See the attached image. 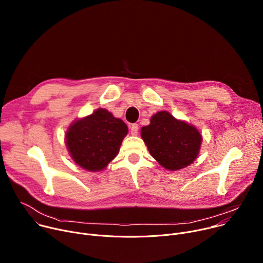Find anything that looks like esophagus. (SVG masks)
<instances>
[{
	"mask_svg": "<svg viewBox=\"0 0 263 263\" xmlns=\"http://www.w3.org/2000/svg\"><path fill=\"white\" fill-rule=\"evenodd\" d=\"M130 132H131L132 135H137V133H138V125H136V124L131 125Z\"/></svg>",
	"mask_w": 263,
	"mask_h": 263,
	"instance_id": "obj_1",
	"label": "esophagus"
}]
</instances>
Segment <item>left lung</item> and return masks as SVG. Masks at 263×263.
Listing matches in <instances>:
<instances>
[{
    "label": "left lung",
    "mask_w": 263,
    "mask_h": 263,
    "mask_svg": "<svg viewBox=\"0 0 263 263\" xmlns=\"http://www.w3.org/2000/svg\"><path fill=\"white\" fill-rule=\"evenodd\" d=\"M141 137L149 154L170 171L193 163L202 142V136L194 126L176 120L166 111L152 117L149 125L141 128Z\"/></svg>",
    "instance_id": "left-lung-1"
}]
</instances>
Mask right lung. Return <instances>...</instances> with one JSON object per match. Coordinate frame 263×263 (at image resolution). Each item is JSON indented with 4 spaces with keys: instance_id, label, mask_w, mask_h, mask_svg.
<instances>
[{
    "instance_id": "add662e5",
    "label": "right lung",
    "mask_w": 263,
    "mask_h": 263,
    "mask_svg": "<svg viewBox=\"0 0 263 263\" xmlns=\"http://www.w3.org/2000/svg\"><path fill=\"white\" fill-rule=\"evenodd\" d=\"M127 133L128 127L122 120L100 108L92 115L74 122L65 140L74 162L84 170L98 172L118 155Z\"/></svg>"
}]
</instances>
